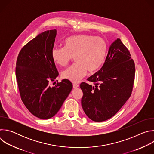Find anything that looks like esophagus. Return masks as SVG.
<instances>
[{
	"label": "esophagus",
	"mask_w": 154,
	"mask_h": 154,
	"mask_svg": "<svg viewBox=\"0 0 154 154\" xmlns=\"http://www.w3.org/2000/svg\"><path fill=\"white\" fill-rule=\"evenodd\" d=\"M79 87V85L78 84H76V83H74L73 84V88H77Z\"/></svg>",
	"instance_id": "1"
}]
</instances>
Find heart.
<instances>
[{"instance_id":"1","label":"heart","mask_w":154,"mask_h":154,"mask_svg":"<svg viewBox=\"0 0 154 154\" xmlns=\"http://www.w3.org/2000/svg\"><path fill=\"white\" fill-rule=\"evenodd\" d=\"M106 51L105 41L94 36L74 35L66 39L64 48H54L51 56L60 66H66L74 57L77 62L62 72V77L72 83H78L86 74L97 71L103 63Z\"/></svg>"}]
</instances>
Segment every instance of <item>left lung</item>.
I'll use <instances>...</instances> for the list:
<instances>
[{
	"mask_svg": "<svg viewBox=\"0 0 154 154\" xmlns=\"http://www.w3.org/2000/svg\"><path fill=\"white\" fill-rule=\"evenodd\" d=\"M135 65L128 49L118 38L109 46L105 61L99 71L82 82V106L92 121L102 122L113 117L132 92Z\"/></svg>",
	"mask_w": 154,
	"mask_h": 154,
	"instance_id": "8db88e82",
	"label": "left lung"
}]
</instances>
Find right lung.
Masks as SVG:
<instances>
[{"label": "right lung", "instance_id": "right-lung-1", "mask_svg": "<svg viewBox=\"0 0 154 154\" xmlns=\"http://www.w3.org/2000/svg\"><path fill=\"white\" fill-rule=\"evenodd\" d=\"M57 30L39 34L22 48L16 65V77L21 100L36 117L48 119L55 116L72 89L66 79L51 87L49 82L58 76L52 60Z\"/></svg>", "mask_w": 154, "mask_h": 154}]
</instances>
